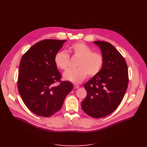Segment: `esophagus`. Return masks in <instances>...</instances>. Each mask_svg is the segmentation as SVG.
Masks as SVG:
<instances>
[{
    "mask_svg": "<svg viewBox=\"0 0 147 147\" xmlns=\"http://www.w3.org/2000/svg\"><path fill=\"white\" fill-rule=\"evenodd\" d=\"M74 89H78L79 88V85L78 84H74Z\"/></svg>",
    "mask_w": 147,
    "mask_h": 147,
    "instance_id": "obj_1",
    "label": "esophagus"
}]
</instances>
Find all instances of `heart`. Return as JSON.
Segmentation results:
<instances>
[{
	"label": "heart",
	"instance_id": "obj_1",
	"mask_svg": "<svg viewBox=\"0 0 147 147\" xmlns=\"http://www.w3.org/2000/svg\"><path fill=\"white\" fill-rule=\"evenodd\" d=\"M68 51L71 56L78 61L76 69L68 70L64 73L65 80L75 84L80 83L87 75L89 77H93L101 71L104 64L102 55L93 51L86 44L83 42L74 43L68 47ZM54 62L59 68L66 70L69 65V56L65 51H59L55 55Z\"/></svg>",
	"mask_w": 147,
	"mask_h": 147
}]
</instances>
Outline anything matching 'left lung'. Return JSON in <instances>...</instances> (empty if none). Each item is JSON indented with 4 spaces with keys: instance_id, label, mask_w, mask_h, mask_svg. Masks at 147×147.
Listing matches in <instances>:
<instances>
[{
    "instance_id": "1",
    "label": "left lung",
    "mask_w": 147,
    "mask_h": 147,
    "mask_svg": "<svg viewBox=\"0 0 147 147\" xmlns=\"http://www.w3.org/2000/svg\"><path fill=\"white\" fill-rule=\"evenodd\" d=\"M101 49L104 64L98 74L84 84L87 95L82 108L90 117L100 118L113 113L121 103L128 84L127 65L110 43L94 41Z\"/></svg>"
}]
</instances>
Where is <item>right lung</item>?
<instances>
[{"mask_svg": "<svg viewBox=\"0 0 147 147\" xmlns=\"http://www.w3.org/2000/svg\"><path fill=\"white\" fill-rule=\"evenodd\" d=\"M67 40H45L36 43L22 57L18 86L26 106L43 117L54 115L62 107L73 85L61 82V75L54 62L55 54ZM60 81L55 86L54 83Z\"/></svg>", "mask_w": 147, "mask_h": 147, "instance_id": "obj_1", "label": "right lung"}]
</instances>
